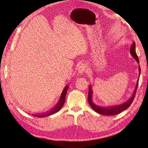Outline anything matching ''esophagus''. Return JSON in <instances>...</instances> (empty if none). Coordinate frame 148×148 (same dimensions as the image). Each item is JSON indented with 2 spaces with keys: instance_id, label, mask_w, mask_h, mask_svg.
I'll use <instances>...</instances> for the list:
<instances>
[{
  "instance_id": "esophagus-1",
  "label": "esophagus",
  "mask_w": 148,
  "mask_h": 148,
  "mask_svg": "<svg viewBox=\"0 0 148 148\" xmlns=\"http://www.w3.org/2000/svg\"><path fill=\"white\" fill-rule=\"evenodd\" d=\"M85 71H86V65L84 64L81 65L79 67H78V69H77L78 74H82L83 72H84Z\"/></svg>"
}]
</instances>
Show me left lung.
Returning <instances> with one entry per match:
<instances>
[{
    "instance_id": "left-lung-1",
    "label": "left lung",
    "mask_w": 148,
    "mask_h": 148,
    "mask_svg": "<svg viewBox=\"0 0 148 148\" xmlns=\"http://www.w3.org/2000/svg\"><path fill=\"white\" fill-rule=\"evenodd\" d=\"M130 53L132 55V56L134 58V59L136 60L138 63H139V58H138L137 53L136 52V43H135V42H133V44L132 45V46L130 47ZM139 75L140 76V65L139 66ZM138 83H139V79H138L136 88H135V90L132 93V95L131 96L130 99L129 100H128L127 102H125V103H122V104L115 106H109V107H108V108H103V107L99 106L96 105L95 103L93 102V100H92L93 91H92V86H91V85H90L89 86V92H88L89 104L91 107H92V108L94 110V111L97 112V113H99V114H100L106 115V116H112V115L118 114H119V113H120L121 112L123 111L124 110L127 109L128 108H129V106H130L131 103H132L133 100L134 99L135 96H136V91H137V87H138Z\"/></svg>"
}]
</instances>
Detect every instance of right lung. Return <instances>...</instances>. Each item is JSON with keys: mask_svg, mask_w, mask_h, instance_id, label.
I'll return each instance as SVG.
<instances>
[{"mask_svg": "<svg viewBox=\"0 0 148 148\" xmlns=\"http://www.w3.org/2000/svg\"><path fill=\"white\" fill-rule=\"evenodd\" d=\"M68 88H69L68 85H67L64 88V90L62 91V92L61 93L60 99L58 102L56 103V105L52 109L50 110L49 111L44 113V114H32V116H36V117H38V118H45V117H46V116H48L55 114V113L59 111L60 110V109L62 108V106H64V103H65V96H66V94H67V92Z\"/></svg>", "mask_w": 148, "mask_h": 148, "instance_id": "1", "label": "right lung"}]
</instances>
